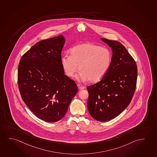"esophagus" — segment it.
I'll return each instance as SVG.
<instances>
[{
    "label": "esophagus",
    "instance_id": "34e87169",
    "mask_svg": "<svg viewBox=\"0 0 157 157\" xmlns=\"http://www.w3.org/2000/svg\"><path fill=\"white\" fill-rule=\"evenodd\" d=\"M77 86H78V88H79L80 90H83V89H85V88H86V87L84 86H82V85H80V84H78Z\"/></svg>",
    "mask_w": 157,
    "mask_h": 157
}]
</instances>
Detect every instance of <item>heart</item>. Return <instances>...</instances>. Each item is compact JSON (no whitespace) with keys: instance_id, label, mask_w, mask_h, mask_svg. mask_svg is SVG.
Wrapping results in <instances>:
<instances>
[{"instance_id":"1","label":"heart","mask_w":157,"mask_h":157,"mask_svg":"<svg viewBox=\"0 0 157 157\" xmlns=\"http://www.w3.org/2000/svg\"><path fill=\"white\" fill-rule=\"evenodd\" d=\"M111 62L110 50L90 42L75 46L70 49V56L63 55L61 57V64L66 75L74 77L79 69L81 72L77 80H89L91 82L101 80L109 70Z\"/></svg>"}]
</instances>
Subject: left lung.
I'll return each instance as SVG.
<instances>
[{"instance_id": "8db88e82", "label": "left lung", "mask_w": 157, "mask_h": 157, "mask_svg": "<svg viewBox=\"0 0 157 157\" xmlns=\"http://www.w3.org/2000/svg\"><path fill=\"white\" fill-rule=\"evenodd\" d=\"M100 39L111 48L112 62L99 82L87 87V107L94 119L105 122L118 116L129 105L136 89L137 69L134 59L121 43Z\"/></svg>"}]
</instances>
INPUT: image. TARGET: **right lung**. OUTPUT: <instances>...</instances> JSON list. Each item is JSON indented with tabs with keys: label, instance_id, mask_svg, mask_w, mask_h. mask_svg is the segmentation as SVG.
<instances>
[{
	"label": "right lung",
	"instance_id": "add662e5",
	"mask_svg": "<svg viewBox=\"0 0 157 157\" xmlns=\"http://www.w3.org/2000/svg\"><path fill=\"white\" fill-rule=\"evenodd\" d=\"M65 42L63 35L40 41L23 55L18 67L23 100L46 122L61 120L78 92L76 83L65 75L61 64Z\"/></svg>",
	"mask_w": 157,
	"mask_h": 157
}]
</instances>
